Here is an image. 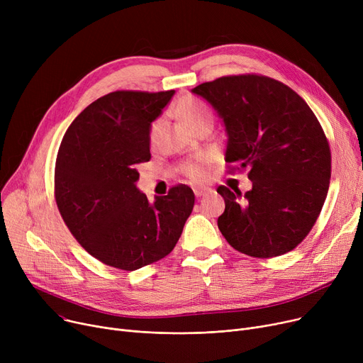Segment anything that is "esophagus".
I'll return each instance as SVG.
<instances>
[{"label": "esophagus", "instance_id": "obj_1", "mask_svg": "<svg viewBox=\"0 0 363 363\" xmlns=\"http://www.w3.org/2000/svg\"><path fill=\"white\" fill-rule=\"evenodd\" d=\"M206 193H207V188H194V194L197 199L203 197Z\"/></svg>", "mask_w": 363, "mask_h": 363}]
</instances>
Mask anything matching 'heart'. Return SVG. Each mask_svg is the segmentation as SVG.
<instances>
[{"label": "heart", "instance_id": "1", "mask_svg": "<svg viewBox=\"0 0 363 363\" xmlns=\"http://www.w3.org/2000/svg\"><path fill=\"white\" fill-rule=\"evenodd\" d=\"M178 116L181 122L189 129L193 130L201 125H212V113L208 107L196 97H185L178 108ZM160 129V121H156L150 128V140L155 141ZM213 157L211 156H201L194 160H189L182 164L184 175L191 179L193 182H201L207 178L208 167L212 166Z\"/></svg>", "mask_w": 363, "mask_h": 363}]
</instances>
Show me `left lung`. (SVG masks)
<instances>
[{
	"label": "left lung",
	"instance_id": "left-lung-1",
	"mask_svg": "<svg viewBox=\"0 0 363 363\" xmlns=\"http://www.w3.org/2000/svg\"><path fill=\"white\" fill-rule=\"evenodd\" d=\"M193 92L223 121L230 172L247 167L253 182L244 196L218 188L219 231L247 256L291 252L311 233L330 186L331 150L315 113L290 86L256 73L222 76Z\"/></svg>",
	"mask_w": 363,
	"mask_h": 363
}]
</instances>
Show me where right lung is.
Listing matches in <instances>:
<instances>
[{
    "label": "right lung",
    "mask_w": 363,
    "mask_h": 363,
    "mask_svg": "<svg viewBox=\"0 0 363 363\" xmlns=\"http://www.w3.org/2000/svg\"><path fill=\"white\" fill-rule=\"evenodd\" d=\"M175 91H114L91 103L67 128L55 159L54 196L72 235L104 264L135 271L167 256L194 207L175 185L150 204L137 188L148 162L151 122Z\"/></svg>",
    "instance_id": "1"
}]
</instances>
